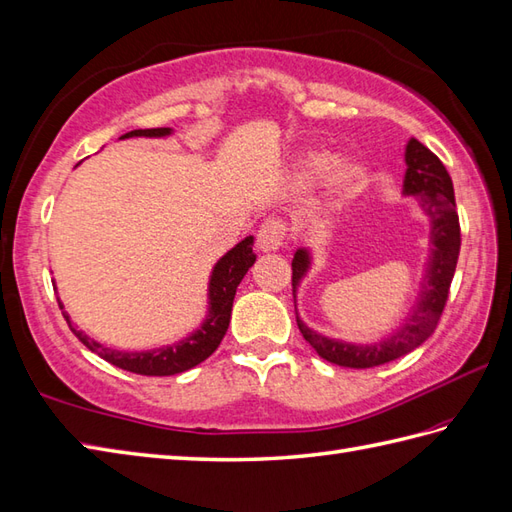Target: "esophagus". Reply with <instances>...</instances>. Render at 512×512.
<instances>
[{
    "label": "esophagus",
    "instance_id": "34e87169",
    "mask_svg": "<svg viewBox=\"0 0 512 512\" xmlns=\"http://www.w3.org/2000/svg\"><path fill=\"white\" fill-rule=\"evenodd\" d=\"M284 236H286L284 223L280 219H267L258 230L256 245L260 252H278V249L284 245Z\"/></svg>",
    "mask_w": 512,
    "mask_h": 512
}]
</instances>
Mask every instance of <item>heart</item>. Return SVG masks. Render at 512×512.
I'll use <instances>...</instances> for the list:
<instances>
[{
    "instance_id": "1",
    "label": "heart",
    "mask_w": 512,
    "mask_h": 512,
    "mask_svg": "<svg viewBox=\"0 0 512 512\" xmlns=\"http://www.w3.org/2000/svg\"><path fill=\"white\" fill-rule=\"evenodd\" d=\"M334 164L336 156L328 152V149H313V152L304 154L302 162H299V178H302L304 184H313L326 176V173H330ZM334 169L330 178V206L339 208L363 189L367 180V169L363 162L352 158L341 160Z\"/></svg>"
}]
</instances>
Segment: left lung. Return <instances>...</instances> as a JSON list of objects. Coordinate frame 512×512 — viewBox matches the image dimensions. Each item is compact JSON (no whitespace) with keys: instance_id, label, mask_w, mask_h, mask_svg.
<instances>
[{"instance_id":"1","label":"left lung","mask_w":512,"mask_h":512,"mask_svg":"<svg viewBox=\"0 0 512 512\" xmlns=\"http://www.w3.org/2000/svg\"><path fill=\"white\" fill-rule=\"evenodd\" d=\"M406 173H404V195L417 199L421 213L430 221V252L426 260V273L419 286V295L413 308L402 319L389 336L373 343H350L343 339L321 334L299 319L297 306L295 317L299 332L313 345V350L332 365L350 369H369L391 360L406 356L419 347L434 332L436 323L450 293V284L458 263L460 252V226L456 213V197L450 173L443 162L430 149L410 139L404 152ZM313 265V256L306 247H299L293 256V299L297 297V286L302 284L306 273Z\"/></svg>"}]
</instances>
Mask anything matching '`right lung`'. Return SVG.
Here are the masks:
<instances>
[{
	"mask_svg": "<svg viewBox=\"0 0 512 512\" xmlns=\"http://www.w3.org/2000/svg\"><path fill=\"white\" fill-rule=\"evenodd\" d=\"M171 128H149V130H132L123 134L121 139H132V136H149V139H160V136H169ZM254 236H245L241 243H236L228 254H223L210 273L208 280V313L204 321L199 323V328L193 330L184 339L156 347V350H145V352H121L112 350V347H104L91 339L89 334L78 330L73 326L67 313H62L69 323L73 334L89 347L91 352L108 360L110 365L119 369H126L132 373H141V376H176V373L189 371L195 365L202 363L210 354H213L223 336L228 332L230 326V315H232V302L236 295V286L241 284L245 273L256 263L254 254ZM58 306L62 302L58 299Z\"/></svg>",
	"mask_w": 512,
	"mask_h": 512,
	"instance_id": "obj_1",
	"label": "right lung"
}]
</instances>
